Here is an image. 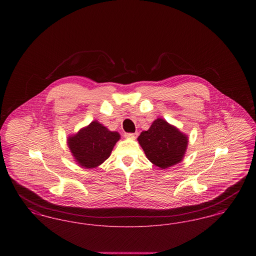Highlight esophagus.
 Instances as JSON below:
<instances>
[{
  "mask_svg": "<svg viewBox=\"0 0 256 256\" xmlns=\"http://www.w3.org/2000/svg\"><path fill=\"white\" fill-rule=\"evenodd\" d=\"M138 132H134V134H124V137H126V138H136L137 136H138Z\"/></svg>",
  "mask_w": 256,
  "mask_h": 256,
  "instance_id": "obj_1",
  "label": "esophagus"
}]
</instances>
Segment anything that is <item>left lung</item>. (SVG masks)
<instances>
[{
	"mask_svg": "<svg viewBox=\"0 0 256 256\" xmlns=\"http://www.w3.org/2000/svg\"><path fill=\"white\" fill-rule=\"evenodd\" d=\"M138 141L148 159L161 169L180 163L188 145L185 134L160 118L141 132Z\"/></svg>",
	"mask_w": 256,
	"mask_h": 256,
	"instance_id": "left-lung-1",
	"label": "left lung"
}]
</instances>
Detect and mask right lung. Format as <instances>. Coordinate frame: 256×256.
Returning a JSON list of instances; mask_svg holds the SVG:
<instances>
[{
  "mask_svg": "<svg viewBox=\"0 0 256 256\" xmlns=\"http://www.w3.org/2000/svg\"><path fill=\"white\" fill-rule=\"evenodd\" d=\"M120 134L110 132L100 122H91L68 139V146L76 162L86 168H95L110 158Z\"/></svg>",
  "mask_w": 256,
  "mask_h": 256,
  "instance_id": "add662e5",
  "label": "right lung"
}]
</instances>
